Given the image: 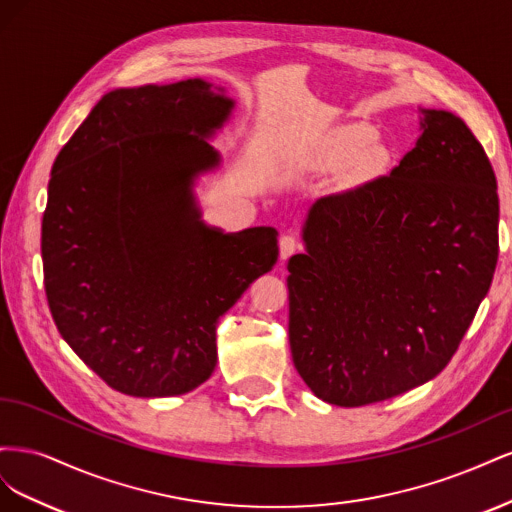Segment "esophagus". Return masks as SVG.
Masks as SVG:
<instances>
[{
	"label": "esophagus",
	"instance_id": "esophagus-1",
	"mask_svg": "<svg viewBox=\"0 0 512 512\" xmlns=\"http://www.w3.org/2000/svg\"><path fill=\"white\" fill-rule=\"evenodd\" d=\"M299 247H301V243H299L297 237L284 235V237L280 239V258H282V260H288L292 254L299 252Z\"/></svg>",
	"mask_w": 512,
	"mask_h": 512
}]
</instances>
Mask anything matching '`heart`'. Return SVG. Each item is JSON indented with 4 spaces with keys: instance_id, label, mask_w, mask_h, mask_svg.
Masks as SVG:
<instances>
[{
    "instance_id": "heart-1",
    "label": "heart",
    "mask_w": 512,
    "mask_h": 512,
    "mask_svg": "<svg viewBox=\"0 0 512 512\" xmlns=\"http://www.w3.org/2000/svg\"><path fill=\"white\" fill-rule=\"evenodd\" d=\"M374 141H376V134L371 132L369 128H365V126H346V128H339V130H335V132L329 136L327 151H324V156H327V160H329L331 164H337V166L350 164V162H354L356 158H361L363 153H365L371 145H374ZM374 158H376V153L369 151L363 160L369 162V160H374Z\"/></svg>"
}]
</instances>
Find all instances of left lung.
Masks as SVG:
<instances>
[{
  "instance_id": "obj_1",
  "label": "left lung",
  "mask_w": 512,
  "mask_h": 512,
  "mask_svg": "<svg viewBox=\"0 0 512 512\" xmlns=\"http://www.w3.org/2000/svg\"><path fill=\"white\" fill-rule=\"evenodd\" d=\"M423 134L389 177L320 198L288 260L290 352L331 406L436 378L498 265L500 200L485 149L457 115L421 108Z\"/></svg>"
}]
</instances>
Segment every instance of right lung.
<instances>
[{
	"mask_svg": "<svg viewBox=\"0 0 512 512\" xmlns=\"http://www.w3.org/2000/svg\"><path fill=\"white\" fill-rule=\"evenodd\" d=\"M235 111L203 79L113 89L51 170L44 290L66 344L132 397L194 391L218 363L215 327L277 262L271 226L224 232L198 207L209 141Z\"/></svg>",
	"mask_w": 512,
	"mask_h": 512,
	"instance_id": "add662e5",
	"label": "right lung"
}]
</instances>
